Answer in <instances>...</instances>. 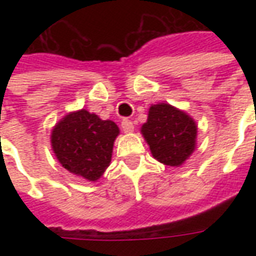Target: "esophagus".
Returning a JSON list of instances; mask_svg holds the SVG:
<instances>
[{"label": "esophagus", "mask_w": 256, "mask_h": 256, "mask_svg": "<svg viewBox=\"0 0 256 256\" xmlns=\"http://www.w3.org/2000/svg\"><path fill=\"white\" fill-rule=\"evenodd\" d=\"M120 128L124 133H132L134 130V123L128 119H123L122 123H120Z\"/></svg>", "instance_id": "obj_1"}]
</instances>
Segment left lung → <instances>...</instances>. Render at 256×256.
Here are the masks:
<instances>
[{
	"mask_svg": "<svg viewBox=\"0 0 256 256\" xmlns=\"http://www.w3.org/2000/svg\"><path fill=\"white\" fill-rule=\"evenodd\" d=\"M141 133L154 158L166 166H181L196 148V122L186 112L166 102L150 106Z\"/></svg>",
	"mask_w": 256,
	"mask_h": 256,
	"instance_id": "1",
	"label": "left lung"
}]
</instances>
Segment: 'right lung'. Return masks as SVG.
Instances as JSON below:
<instances>
[{
	"label": "right lung",
	"instance_id": "add662e5",
	"mask_svg": "<svg viewBox=\"0 0 256 256\" xmlns=\"http://www.w3.org/2000/svg\"><path fill=\"white\" fill-rule=\"evenodd\" d=\"M119 128L86 110L70 112L56 123L50 144L60 164L75 176L97 181L110 166Z\"/></svg>",
	"mask_w": 256,
	"mask_h": 256
}]
</instances>
